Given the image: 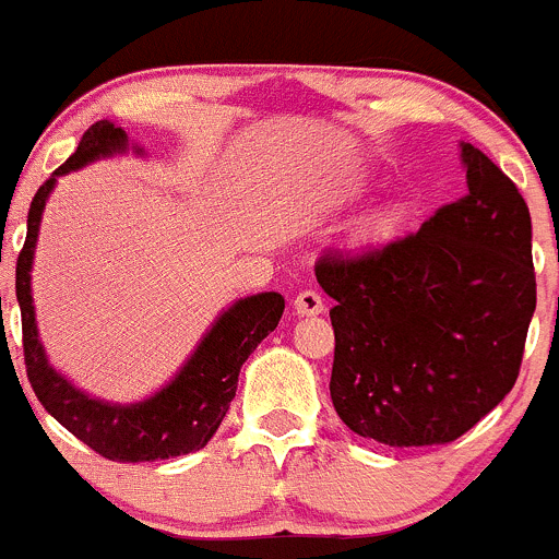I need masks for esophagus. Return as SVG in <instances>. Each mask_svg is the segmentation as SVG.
Wrapping results in <instances>:
<instances>
[{
    "label": "esophagus",
    "mask_w": 559,
    "mask_h": 559,
    "mask_svg": "<svg viewBox=\"0 0 559 559\" xmlns=\"http://www.w3.org/2000/svg\"><path fill=\"white\" fill-rule=\"evenodd\" d=\"M294 310L299 312V316H318V312H323L321 294H318V290H301L294 299Z\"/></svg>",
    "instance_id": "esophagus-1"
}]
</instances>
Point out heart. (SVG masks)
Segmentation results:
<instances>
[{
  "label": "heart",
  "instance_id": "obj_1",
  "mask_svg": "<svg viewBox=\"0 0 559 559\" xmlns=\"http://www.w3.org/2000/svg\"><path fill=\"white\" fill-rule=\"evenodd\" d=\"M390 225H392L390 216H381V219L376 222V230H386V227H390Z\"/></svg>",
  "mask_w": 559,
  "mask_h": 559
}]
</instances>
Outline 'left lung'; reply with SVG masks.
<instances>
[{"label":"left lung","mask_w":559,"mask_h":559,"mask_svg":"<svg viewBox=\"0 0 559 559\" xmlns=\"http://www.w3.org/2000/svg\"><path fill=\"white\" fill-rule=\"evenodd\" d=\"M469 191L417 233L368 252H326L334 299V412L390 448L450 444L519 379L535 312L533 222L522 191L475 145Z\"/></svg>","instance_id":"1"}]
</instances>
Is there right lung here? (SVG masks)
<instances>
[{
    "instance_id": "add662e5",
    "label": "right lung",
    "mask_w": 559,
    "mask_h": 559,
    "mask_svg": "<svg viewBox=\"0 0 559 559\" xmlns=\"http://www.w3.org/2000/svg\"><path fill=\"white\" fill-rule=\"evenodd\" d=\"M126 142H129L126 131L106 123V120L90 126L87 134L79 142L76 153L37 189V194L32 197L29 216H26L24 249L19 252V263H15V296H19L21 307L26 379H29L37 401L44 403L46 412L90 450L109 461L136 464V461L175 459V455L194 453V450L209 444V439L225 419L230 401L236 397L241 365L258 348L260 340L274 332L280 318H283L285 299L280 294H258L233 305L205 334V340L183 365L178 379L145 403L109 406V403L82 395L76 386L57 376L46 362L44 345L37 340L29 294V269L32 249L37 241V225H40L49 191L55 189L57 175L84 167L93 158L126 151Z\"/></svg>"
}]
</instances>
